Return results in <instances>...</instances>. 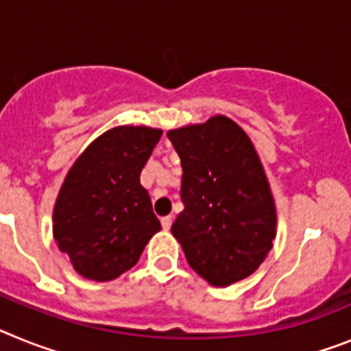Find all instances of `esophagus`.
Segmentation results:
<instances>
[{"label":"esophagus","instance_id":"1","mask_svg":"<svg viewBox=\"0 0 351 351\" xmlns=\"http://www.w3.org/2000/svg\"><path fill=\"white\" fill-rule=\"evenodd\" d=\"M172 219H173V216H163V218H161V226H163V230H169L170 226H172Z\"/></svg>","mask_w":351,"mask_h":351}]
</instances>
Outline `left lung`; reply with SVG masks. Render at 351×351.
<instances>
[{
	"mask_svg": "<svg viewBox=\"0 0 351 351\" xmlns=\"http://www.w3.org/2000/svg\"><path fill=\"white\" fill-rule=\"evenodd\" d=\"M184 210L172 225L190 267L213 287L251 276L272 250L274 197L255 145L226 116L169 130Z\"/></svg>",
	"mask_w": 351,
	"mask_h": 351,
	"instance_id": "1",
	"label": "left lung"
}]
</instances>
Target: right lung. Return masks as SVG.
I'll list each match as a JSON object with an SVG mask.
<instances>
[{
	"label": "right lung",
	"mask_w": 351,
	"mask_h": 351,
	"mask_svg": "<svg viewBox=\"0 0 351 351\" xmlns=\"http://www.w3.org/2000/svg\"><path fill=\"white\" fill-rule=\"evenodd\" d=\"M160 128L116 126L95 138L70 167L56 198L52 235L80 276L112 281L138 262L161 230L141 172Z\"/></svg>",
	"instance_id": "right-lung-1"
}]
</instances>
